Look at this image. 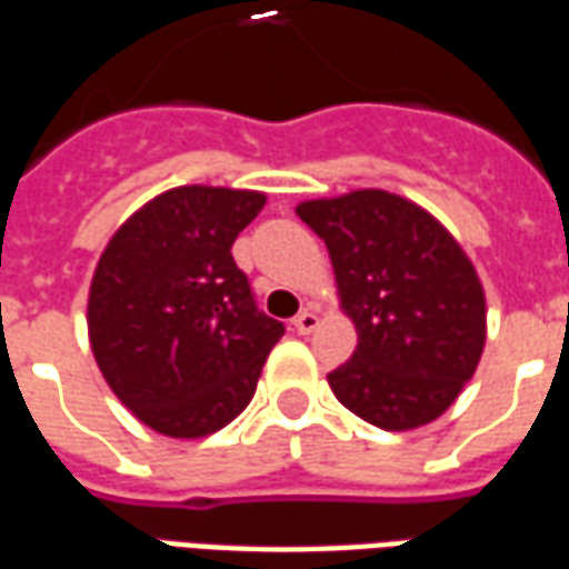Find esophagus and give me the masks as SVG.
Here are the masks:
<instances>
[{
	"mask_svg": "<svg viewBox=\"0 0 569 569\" xmlns=\"http://www.w3.org/2000/svg\"><path fill=\"white\" fill-rule=\"evenodd\" d=\"M292 326H296L298 335H310L317 326H320V317H317V310H301L296 320H292Z\"/></svg>",
	"mask_w": 569,
	"mask_h": 569,
	"instance_id": "34e87169",
	"label": "esophagus"
}]
</instances>
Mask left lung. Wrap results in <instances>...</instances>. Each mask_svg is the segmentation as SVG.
I'll use <instances>...</instances> for the list:
<instances>
[{"label": "left lung", "instance_id": "obj_1", "mask_svg": "<svg viewBox=\"0 0 569 569\" xmlns=\"http://www.w3.org/2000/svg\"><path fill=\"white\" fill-rule=\"evenodd\" d=\"M326 240L357 350L329 375L338 402L390 432L441 418L476 375L488 305L476 264L415 200L357 188L296 207Z\"/></svg>", "mask_w": 569, "mask_h": 569}]
</instances>
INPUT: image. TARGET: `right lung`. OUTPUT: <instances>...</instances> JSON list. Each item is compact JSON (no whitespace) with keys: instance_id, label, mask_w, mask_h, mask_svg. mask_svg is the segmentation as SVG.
<instances>
[{"instance_id":"add662e5","label":"right lung","mask_w":569,"mask_h":569,"mask_svg":"<svg viewBox=\"0 0 569 569\" xmlns=\"http://www.w3.org/2000/svg\"><path fill=\"white\" fill-rule=\"evenodd\" d=\"M261 191L179 186L106 243L88 292V338L112 393L161 436L200 439L256 396L283 338L264 317L231 243L264 207Z\"/></svg>"}]
</instances>
